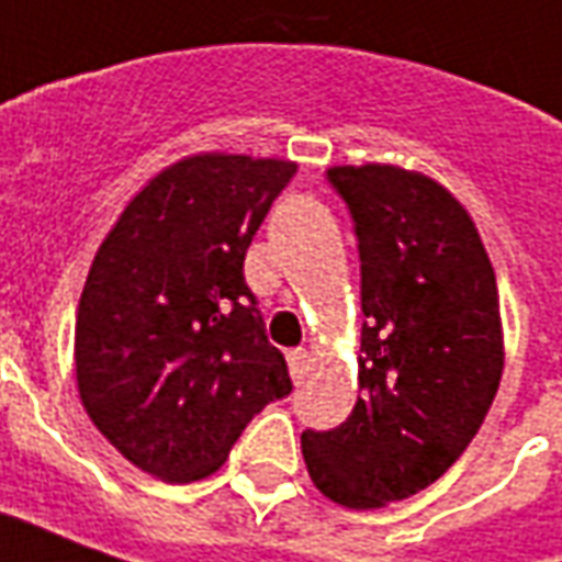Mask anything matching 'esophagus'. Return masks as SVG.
Wrapping results in <instances>:
<instances>
[{
	"label": "esophagus",
	"mask_w": 562,
	"mask_h": 562,
	"mask_svg": "<svg viewBox=\"0 0 562 562\" xmlns=\"http://www.w3.org/2000/svg\"><path fill=\"white\" fill-rule=\"evenodd\" d=\"M288 366H290V375L293 381H300L302 372H305V366H308V351L305 348H296V351L288 353Z\"/></svg>",
	"instance_id": "esophagus-1"
}]
</instances>
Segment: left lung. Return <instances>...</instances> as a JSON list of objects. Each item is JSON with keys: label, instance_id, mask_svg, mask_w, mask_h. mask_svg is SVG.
<instances>
[{"label": "left lung", "instance_id": "8db88e82", "mask_svg": "<svg viewBox=\"0 0 562 562\" xmlns=\"http://www.w3.org/2000/svg\"><path fill=\"white\" fill-rule=\"evenodd\" d=\"M360 250V396L336 429H305L314 487L381 508L441 479L469 448L503 378L491 257L472 217L427 175L333 166Z\"/></svg>", "mask_w": 562, "mask_h": 562}]
</instances>
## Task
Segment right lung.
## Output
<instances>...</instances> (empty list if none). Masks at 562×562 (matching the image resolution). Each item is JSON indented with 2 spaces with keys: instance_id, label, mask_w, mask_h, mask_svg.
Returning a JSON list of instances; mask_svg holds the SVG:
<instances>
[{
  "instance_id": "right-lung-1",
  "label": "right lung",
  "mask_w": 562,
  "mask_h": 562,
  "mask_svg": "<svg viewBox=\"0 0 562 562\" xmlns=\"http://www.w3.org/2000/svg\"><path fill=\"white\" fill-rule=\"evenodd\" d=\"M293 175L290 160L187 157L150 178L99 245L75 324L78 393L154 479L217 472L250 417L293 390L241 272Z\"/></svg>"
}]
</instances>
